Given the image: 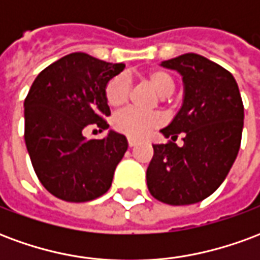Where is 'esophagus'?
<instances>
[{"label": "esophagus", "mask_w": 260, "mask_h": 260, "mask_svg": "<svg viewBox=\"0 0 260 260\" xmlns=\"http://www.w3.org/2000/svg\"><path fill=\"white\" fill-rule=\"evenodd\" d=\"M128 145H129L131 147H134L136 145V142L134 141V139H128Z\"/></svg>", "instance_id": "1"}]
</instances>
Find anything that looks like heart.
Wrapping results in <instances>:
<instances>
[{
    "instance_id": "1",
    "label": "heart",
    "mask_w": 260,
    "mask_h": 260,
    "mask_svg": "<svg viewBox=\"0 0 260 260\" xmlns=\"http://www.w3.org/2000/svg\"><path fill=\"white\" fill-rule=\"evenodd\" d=\"M146 83L158 99H166L174 91L175 82L173 76L164 69H152L143 76ZM131 91V82L125 76H117L106 87V99L110 107L119 108L124 106ZM160 119L156 114H143L135 110H125L117 114L113 119L115 129L131 139H143L154 128H157Z\"/></svg>"
}]
</instances>
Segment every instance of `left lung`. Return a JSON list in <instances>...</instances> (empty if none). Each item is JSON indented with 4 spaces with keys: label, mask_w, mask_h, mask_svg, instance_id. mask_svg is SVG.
Segmentation results:
<instances>
[{
    "label": "left lung",
    "mask_w": 260,
    "mask_h": 260,
    "mask_svg": "<svg viewBox=\"0 0 260 260\" xmlns=\"http://www.w3.org/2000/svg\"><path fill=\"white\" fill-rule=\"evenodd\" d=\"M160 67L182 78L178 113L160 129L169 143L153 145L146 171L147 188L157 201L173 206L206 199L223 184L233 167L244 128V106L234 76L199 54L161 61ZM181 133L184 145L174 141Z\"/></svg>",
    "instance_id": "8db88e82"
}]
</instances>
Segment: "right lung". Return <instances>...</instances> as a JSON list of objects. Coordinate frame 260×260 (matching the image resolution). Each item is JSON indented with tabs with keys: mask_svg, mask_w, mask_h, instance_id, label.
Here are the masks:
<instances>
[{
	"mask_svg": "<svg viewBox=\"0 0 260 260\" xmlns=\"http://www.w3.org/2000/svg\"><path fill=\"white\" fill-rule=\"evenodd\" d=\"M124 64L85 53L65 55L37 75L25 104V142L33 169L50 193L67 202L104 195L128 149L122 134L86 139L83 129H107L106 87Z\"/></svg>",
	"mask_w": 260,
	"mask_h": 260,
	"instance_id": "right-lung-1",
	"label": "right lung"
}]
</instances>
